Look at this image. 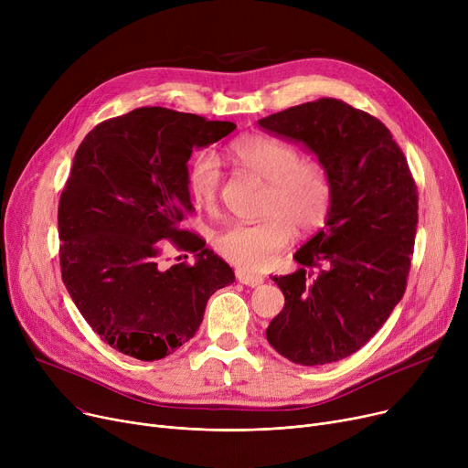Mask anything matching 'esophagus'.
Segmentation results:
<instances>
[{
	"mask_svg": "<svg viewBox=\"0 0 468 468\" xmlns=\"http://www.w3.org/2000/svg\"><path fill=\"white\" fill-rule=\"evenodd\" d=\"M235 275H237V281H239V282L247 284V286H250V288H256V286H260V284L263 282V277H261V275L250 273V271H247V269H237Z\"/></svg>",
	"mask_w": 468,
	"mask_h": 468,
	"instance_id": "34e87169",
	"label": "esophagus"
}]
</instances>
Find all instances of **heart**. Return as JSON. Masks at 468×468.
Returning a JSON list of instances; mask_svg holds the SVG:
<instances>
[{
	"instance_id": "1",
	"label": "heart",
	"mask_w": 468,
	"mask_h": 468,
	"mask_svg": "<svg viewBox=\"0 0 468 468\" xmlns=\"http://www.w3.org/2000/svg\"><path fill=\"white\" fill-rule=\"evenodd\" d=\"M229 157L265 182L256 221L235 224L216 237V250L244 269L273 263L290 242L293 228H321L332 208L334 182L316 159H302L296 147L267 134H242L228 145ZM221 166L203 150L187 166V189L197 205L214 210L219 201Z\"/></svg>"
}]
</instances>
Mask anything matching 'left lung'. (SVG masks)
<instances>
[{
  "mask_svg": "<svg viewBox=\"0 0 468 468\" xmlns=\"http://www.w3.org/2000/svg\"><path fill=\"white\" fill-rule=\"evenodd\" d=\"M258 122L305 144L334 182L326 226L293 254L302 267L273 277L284 307L267 326V341L302 366L337 362L364 347L404 296L417 186L383 122L337 98H318ZM309 266L319 269L313 280Z\"/></svg>",
  "mask_w": 468,
  "mask_h": 468,
  "instance_id": "8db88e82",
  "label": "left lung"
}]
</instances>
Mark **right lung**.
I'll return each instance as SVG.
<instances>
[{"mask_svg":"<svg viewBox=\"0 0 468 468\" xmlns=\"http://www.w3.org/2000/svg\"><path fill=\"white\" fill-rule=\"evenodd\" d=\"M233 131L229 121L138 108L102 121L78 147L58 203L60 271L89 326L115 351L145 362L175 353L199 330L212 293L235 281L201 235L180 228L195 210L193 147ZM168 243L196 263L165 266Z\"/></svg>","mask_w":468,"mask_h":468,"instance_id":"add662e5","label":"right lung"}]
</instances>
